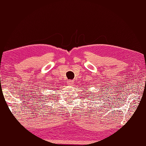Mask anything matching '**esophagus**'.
<instances>
[{
    "mask_svg": "<svg viewBox=\"0 0 146 146\" xmlns=\"http://www.w3.org/2000/svg\"><path fill=\"white\" fill-rule=\"evenodd\" d=\"M73 84V80H70L68 81V85H71Z\"/></svg>",
    "mask_w": 146,
    "mask_h": 146,
    "instance_id": "esophagus-1",
    "label": "esophagus"
}]
</instances>
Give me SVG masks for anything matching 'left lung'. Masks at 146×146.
I'll return each instance as SVG.
<instances>
[{
	"label": "left lung",
	"instance_id": "left-lung-1",
	"mask_svg": "<svg viewBox=\"0 0 146 146\" xmlns=\"http://www.w3.org/2000/svg\"><path fill=\"white\" fill-rule=\"evenodd\" d=\"M91 95H92V94H91Z\"/></svg>",
	"mask_w": 146,
	"mask_h": 146
}]
</instances>
